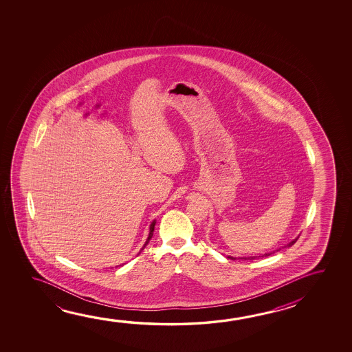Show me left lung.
I'll list each match as a JSON object with an SVG mask.
<instances>
[{
  "mask_svg": "<svg viewBox=\"0 0 352 352\" xmlns=\"http://www.w3.org/2000/svg\"><path fill=\"white\" fill-rule=\"evenodd\" d=\"M297 239H298V238H296V239H294V241H292V242L288 243V244H287V245H286V247H292V245H294V243L297 242ZM274 253H275V252H274ZM271 254H272V253L264 254V255H259V256H249V258H241V259H244V260L259 259V258H264V256H269V255H271ZM228 258H230V259H232V260L236 259V258H233V256H228Z\"/></svg>",
  "mask_w": 352,
  "mask_h": 352,
  "instance_id": "obj_1",
  "label": "left lung"
}]
</instances>
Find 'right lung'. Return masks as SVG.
Here are the masks:
<instances>
[{
  "instance_id": "obj_1",
  "label": "right lung",
  "mask_w": 352,
  "mask_h": 352,
  "mask_svg": "<svg viewBox=\"0 0 352 352\" xmlns=\"http://www.w3.org/2000/svg\"><path fill=\"white\" fill-rule=\"evenodd\" d=\"M155 225H156V222H155V221H153V222H152V225H151V227H150V234H148V238H147V241H146V243H144V247H146V245H147V244H148V242H150L151 238H152V236H153V231H155ZM144 248H142V249H144ZM142 249H141V250H142Z\"/></svg>"
}]
</instances>
